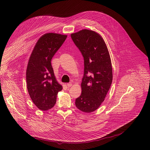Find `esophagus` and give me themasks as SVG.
<instances>
[{
    "mask_svg": "<svg viewBox=\"0 0 150 150\" xmlns=\"http://www.w3.org/2000/svg\"><path fill=\"white\" fill-rule=\"evenodd\" d=\"M67 85V87L68 88H70V87H71L72 86V83H68Z\"/></svg>",
    "mask_w": 150,
    "mask_h": 150,
    "instance_id": "1",
    "label": "esophagus"
}]
</instances>
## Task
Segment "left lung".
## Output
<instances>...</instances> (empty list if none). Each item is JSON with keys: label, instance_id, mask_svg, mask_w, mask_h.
<instances>
[{"label": "left lung", "instance_id": "8db88e82", "mask_svg": "<svg viewBox=\"0 0 150 150\" xmlns=\"http://www.w3.org/2000/svg\"><path fill=\"white\" fill-rule=\"evenodd\" d=\"M71 36L84 59L82 92L75 105L79 110L90 113L101 105L111 86V59L104 39L97 32L84 29Z\"/></svg>", "mask_w": 150, "mask_h": 150}]
</instances>
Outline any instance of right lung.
<instances>
[{"instance_id":"1","label":"right lung","mask_w":150,"mask_h":150,"mask_svg":"<svg viewBox=\"0 0 150 150\" xmlns=\"http://www.w3.org/2000/svg\"><path fill=\"white\" fill-rule=\"evenodd\" d=\"M67 35L50 33L37 41L28 62L26 80L29 95L42 111L51 109L63 87L56 79L51 60L65 41Z\"/></svg>"}]
</instances>
